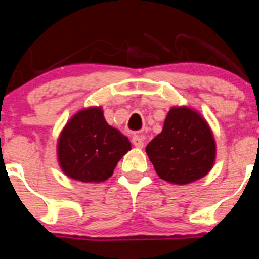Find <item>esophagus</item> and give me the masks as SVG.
<instances>
[{
    "instance_id": "1",
    "label": "esophagus",
    "mask_w": 259,
    "mask_h": 259,
    "mask_svg": "<svg viewBox=\"0 0 259 259\" xmlns=\"http://www.w3.org/2000/svg\"><path fill=\"white\" fill-rule=\"evenodd\" d=\"M132 143L137 148H143L144 146V138H143V135H134L132 138Z\"/></svg>"
}]
</instances>
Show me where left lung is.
Instances as JSON below:
<instances>
[{
    "label": "left lung",
    "instance_id": "obj_1",
    "mask_svg": "<svg viewBox=\"0 0 259 259\" xmlns=\"http://www.w3.org/2000/svg\"><path fill=\"white\" fill-rule=\"evenodd\" d=\"M145 150L158 176L180 185L207 176L215 159L209 125L197 111L185 106L170 109L161 133Z\"/></svg>",
    "mask_w": 259,
    "mask_h": 259
}]
</instances>
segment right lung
I'll use <instances>...</instances> for the list:
<instances>
[{
  "mask_svg": "<svg viewBox=\"0 0 259 259\" xmlns=\"http://www.w3.org/2000/svg\"><path fill=\"white\" fill-rule=\"evenodd\" d=\"M132 149L129 139L104 117L101 108L83 109L70 119L57 143L60 166L83 183L110 178L117 161Z\"/></svg>",
  "mask_w": 259,
  "mask_h": 259,
  "instance_id": "right-lung-1",
  "label": "right lung"
}]
</instances>
